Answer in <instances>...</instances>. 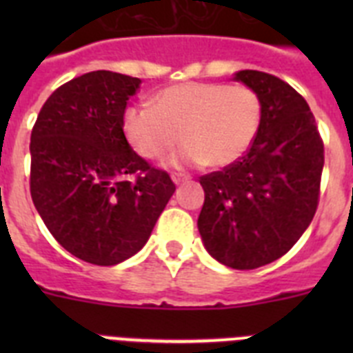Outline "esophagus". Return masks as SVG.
Segmentation results:
<instances>
[{
  "label": "esophagus",
  "mask_w": 353,
  "mask_h": 353,
  "mask_svg": "<svg viewBox=\"0 0 353 353\" xmlns=\"http://www.w3.org/2000/svg\"><path fill=\"white\" fill-rule=\"evenodd\" d=\"M171 179H173L174 183H182V182H185V180H189V176L183 173H173L171 174Z\"/></svg>",
  "instance_id": "1"
}]
</instances>
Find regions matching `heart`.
Here are the masks:
<instances>
[{
	"mask_svg": "<svg viewBox=\"0 0 353 353\" xmlns=\"http://www.w3.org/2000/svg\"><path fill=\"white\" fill-rule=\"evenodd\" d=\"M263 117L256 90L248 84H173L155 97L154 105H130L123 113V134L136 154L159 159L182 141L176 164H233L251 148Z\"/></svg>",
	"mask_w": 353,
	"mask_h": 353,
	"instance_id": "obj_1",
	"label": "heart"
}]
</instances>
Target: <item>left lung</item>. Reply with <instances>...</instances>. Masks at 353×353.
I'll use <instances>...</instances> for the list:
<instances>
[{"label":"left lung","instance_id":"obj_1","mask_svg":"<svg viewBox=\"0 0 353 353\" xmlns=\"http://www.w3.org/2000/svg\"><path fill=\"white\" fill-rule=\"evenodd\" d=\"M235 79L261 97V125L239 161L199 176L198 228L215 260L252 270L286 254L313 221L323 141L310 105L288 83L260 70H240Z\"/></svg>","mask_w":353,"mask_h":353}]
</instances>
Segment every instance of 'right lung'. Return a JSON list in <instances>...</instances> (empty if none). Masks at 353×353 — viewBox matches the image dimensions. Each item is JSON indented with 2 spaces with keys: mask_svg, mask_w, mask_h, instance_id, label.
<instances>
[{
  "mask_svg": "<svg viewBox=\"0 0 353 353\" xmlns=\"http://www.w3.org/2000/svg\"><path fill=\"white\" fill-rule=\"evenodd\" d=\"M139 84L109 70L74 77L52 92L31 130V199L61 248L86 263L134 256L176 189L123 134Z\"/></svg>",
  "mask_w": 353,
  "mask_h": 353,
  "instance_id": "right-lung-1",
  "label": "right lung"
}]
</instances>
